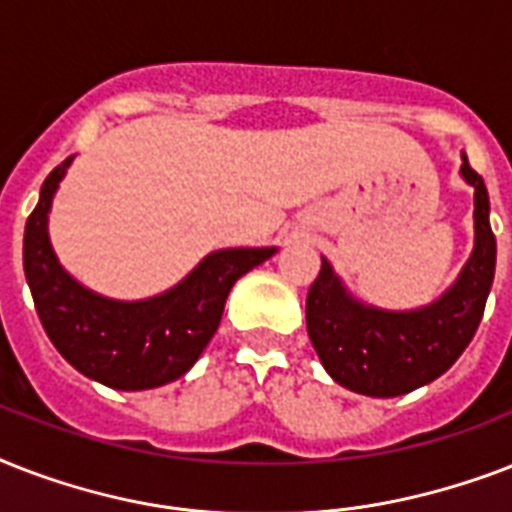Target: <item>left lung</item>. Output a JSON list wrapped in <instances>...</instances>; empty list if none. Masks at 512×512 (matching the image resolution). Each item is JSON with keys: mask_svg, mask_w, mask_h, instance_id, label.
<instances>
[{"mask_svg": "<svg viewBox=\"0 0 512 512\" xmlns=\"http://www.w3.org/2000/svg\"><path fill=\"white\" fill-rule=\"evenodd\" d=\"M462 177L476 188V247L454 287L428 308L393 313L356 303L321 257L305 321L321 364L342 388L374 398L404 396L441 377L476 335L494 281L497 239L484 177L468 156H462Z\"/></svg>", "mask_w": 512, "mask_h": 512, "instance_id": "left-lung-1", "label": "left lung"}]
</instances>
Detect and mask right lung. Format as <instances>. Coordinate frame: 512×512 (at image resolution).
Wrapping results in <instances>:
<instances>
[{"label": "right lung", "mask_w": 512, "mask_h": 512, "mask_svg": "<svg viewBox=\"0 0 512 512\" xmlns=\"http://www.w3.org/2000/svg\"><path fill=\"white\" fill-rule=\"evenodd\" d=\"M71 159L47 175L23 233V271L39 321L60 356L84 377L116 390L159 388L196 364L220 327L236 279L276 249L212 252L170 292L140 303L95 295L60 268L47 236V212Z\"/></svg>", "instance_id": "right-lung-1"}]
</instances>
